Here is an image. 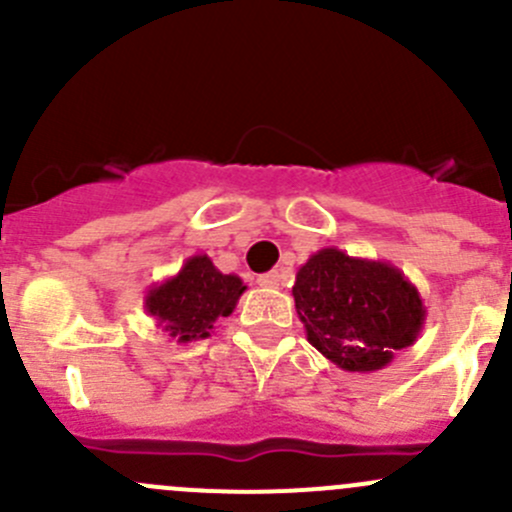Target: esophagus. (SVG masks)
I'll use <instances>...</instances> for the list:
<instances>
[{
	"instance_id": "1",
	"label": "esophagus",
	"mask_w": 512,
	"mask_h": 512,
	"mask_svg": "<svg viewBox=\"0 0 512 512\" xmlns=\"http://www.w3.org/2000/svg\"><path fill=\"white\" fill-rule=\"evenodd\" d=\"M282 275L280 272H265V275L257 277V285L260 287H280Z\"/></svg>"
}]
</instances>
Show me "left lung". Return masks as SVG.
<instances>
[{
    "label": "left lung",
    "mask_w": 512,
    "mask_h": 512,
    "mask_svg": "<svg viewBox=\"0 0 512 512\" xmlns=\"http://www.w3.org/2000/svg\"><path fill=\"white\" fill-rule=\"evenodd\" d=\"M292 294L307 342L344 371L384 369L426 322L421 294L399 267L337 247L314 252L299 267Z\"/></svg>",
    "instance_id": "left-lung-1"
}]
</instances>
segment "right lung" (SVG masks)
Listing matches in <instances>:
<instances>
[{
    "label": "right lung",
    "instance_id": "right-lung-1",
    "mask_svg": "<svg viewBox=\"0 0 512 512\" xmlns=\"http://www.w3.org/2000/svg\"><path fill=\"white\" fill-rule=\"evenodd\" d=\"M247 285L237 275H223L208 255H193L178 275L146 292L143 307L158 327L178 344L208 339L218 319L230 317Z\"/></svg>",
    "mask_w": 512,
    "mask_h": 512
}]
</instances>
